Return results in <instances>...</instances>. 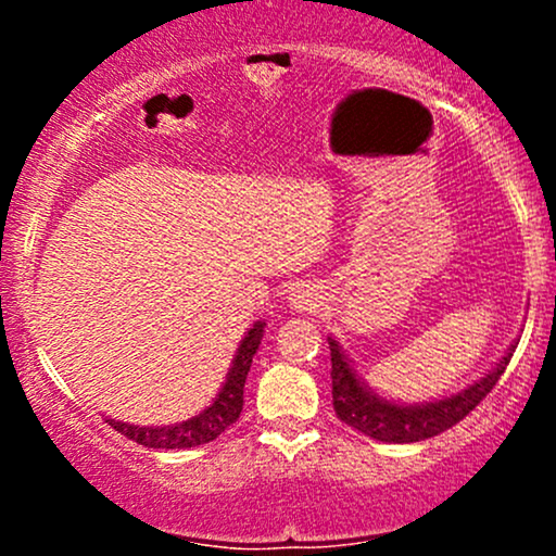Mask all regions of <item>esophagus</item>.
Listing matches in <instances>:
<instances>
[{
	"label": "esophagus",
	"instance_id": "1",
	"mask_svg": "<svg viewBox=\"0 0 556 556\" xmlns=\"http://www.w3.org/2000/svg\"><path fill=\"white\" fill-rule=\"evenodd\" d=\"M324 295L316 285L300 282L290 290V305L298 311V314H316L321 308Z\"/></svg>",
	"mask_w": 556,
	"mask_h": 556
}]
</instances>
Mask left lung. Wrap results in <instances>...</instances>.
Masks as SVG:
<instances>
[{
    "label": "left lung",
    "instance_id": "1",
    "mask_svg": "<svg viewBox=\"0 0 556 556\" xmlns=\"http://www.w3.org/2000/svg\"><path fill=\"white\" fill-rule=\"evenodd\" d=\"M518 342L509 344L500 363L494 368L476 379L473 384L460 389L457 394L450 397L433 400V402H394L376 394L366 381L355 374L353 363H350L340 342L329 337L331 350V397H334L337 418L353 426L355 431L366 433V437L376 439V442L387 444H410L424 442V439L437 437L446 429L468 416L470 410L481 402L491 389L496 387L500 376L507 368L509 358H513Z\"/></svg>",
    "mask_w": 556,
    "mask_h": 556
}]
</instances>
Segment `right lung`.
<instances>
[{
	"label": "right lung",
	"mask_w": 556,
	"mask_h": 556,
	"mask_svg": "<svg viewBox=\"0 0 556 556\" xmlns=\"http://www.w3.org/2000/svg\"><path fill=\"white\" fill-rule=\"evenodd\" d=\"M266 321H256L242 337L238 353H235L232 366H229L225 384L216 394L212 405L201 410L198 416L172 426H136L125 420L110 418L112 429L125 433L132 442L151 446V450H190V446L208 444L219 437L222 431L229 429L242 413V389H245L248 371H251L253 355H256L261 337H264Z\"/></svg>",
	"instance_id": "obj_1"
}]
</instances>
